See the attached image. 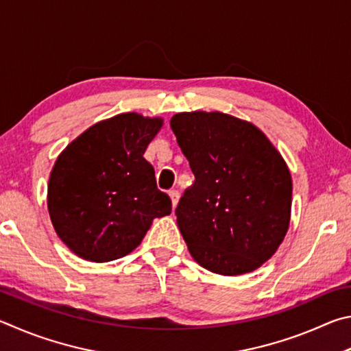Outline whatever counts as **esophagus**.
Listing matches in <instances>:
<instances>
[{
    "instance_id": "obj_1",
    "label": "esophagus",
    "mask_w": 351,
    "mask_h": 351,
    "mask_svg": "<svg viewBox=\"0 0 351 351\" xmlns=\"http://www.w3.org/2000/svg\"><path fill=\"white\" fill-rule=\"evenodd\" d=\"M169 197H171V202H172V208H176L177 204H179L180 193L177 191V189H171V191H169Z\"/></svg>"
}]
</instances>
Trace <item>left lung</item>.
Listing matches in <instances>:
<instances>
[{"label":"left lung","mask_w":351,"mask_h":351,"mask_svg":"<svg viewBox=\"0 0 351 351\" xmlns=\"http://www.w3.org/2000/svg\"><path fill=\"white\" fill-rule=\"evenodd\" d=\"M171 129L195 177L176 208L189 253L216 274L254 271L290 225L285 160L253 123L223 112L176 114Z\"/></svg>","instance_id":"left-lung-1"}]
</instances>
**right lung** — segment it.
Returning <instances> with one entry per match:
<instances>
[{"mask_svg":"<svg viewBox=\"0 0 351 351\" xmlns=\"http://www.w3.org/2000/svg\"><path fill=\"white\" fill-rule=\"evenodd\" d=\"M163 119L126 112L95 123L66 146L47 186L58 237L90 262H110L143 241L152 220L171 214L143 154Z\"/></svg>","mask_w":351,"mask_h":351,"instance_id":"obj_1","label":"right lung"}]
</instances>
